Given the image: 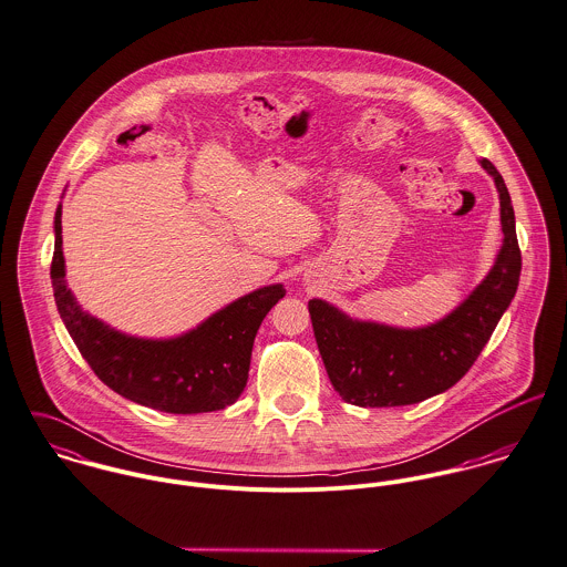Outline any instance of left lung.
<instances>
[{
    "label": "left lung",
    "instance_id": "obj_1",
    "mask_svg": "<svg viewBox=\"0 0 567 567\" xmlns=\"http://www.w3.org/2000/svg\"><path fill=\"white\" fill-rule=\"evenodd\" d=\"M481 165L501 193L504 241L492 271L463 305L437 323L393 328L352 319L323 300L309 302L321 361L346 402L404 406L450 389L470 372L508 309L522 271L515 215L501 172L487 158Z\"/></svg>",
    "mask_w": 567,
    "mask_h": 567
}]
</instances>
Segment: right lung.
<instances>
[{
  "label": "right lung",
  "mask_w": 567,
  "mask_h": 567,
  "mask_svg": "<svg viewBox=\"0 0 567 567\" xmlns=\"http://www.w3.org/2000/svg\"><path fill=\"white\" fill-rule=\"evenodd\" d=\"M61 215L59 204L50 269L54 298L64 328L97 378L127 400L165 413H208L237 402L248 382L258 326L285 298V287L256 289L174 339L130 337L84 313L69 291Z\"/></svg>",
  "instance_id": "add662e5"
}]
</instances>
